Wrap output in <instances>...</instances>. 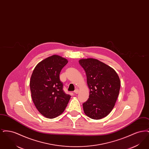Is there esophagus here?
Here are the masks:
<instances>
[{"label":"esophagus","mask_w":149,"mask_h":149,"mask_svg":"<svg viewBox=\"0 0 149 149\" xmlns=\"http://www.w3.org/2000/svg\"><path fill=\"white\" fill-rule=\"evenodd\" d=\"M79 89H76L75 91H74V93L75 94H78L79 93Z\"/></svg>","instance_id":"esophagus-1"}]
</instances>
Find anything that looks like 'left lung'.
<instances>
[{"instance_id": "left-lung-1", "label": "left lung", "mask_w": 149, "mask_h": 149, "mask_svg": "<svg viewBox=\"0 0 149 149\" xmlns=\"http://www.w3.org/2000/svg\"><path fill=\"white\" fill-rule=\"evenodd\" d=\"M79 63L85 70L89 98L83 104L85 114L100 120L110 113L120 89V79L113 69L97 59L82 58Z\"/></svg>"}]
</instances>
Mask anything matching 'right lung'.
Here are the masks:
<instances>
[{"mask_svg":"<svg viewBox=\"0 0 149 149\" xmlns=\"http://www.w3.org/2000/svg\"><path fill=\"white\" fill-rule=\"evenodd\" d=\"M68 61L54 55L36 66L30 79L32 99L38 112L48 118H54L64 112L71 96L66 94L60 80V73Z\"/></svg>","mask_w":149,"mask_h":149,"instance_id":"obj_1","label":"right lung"}]
</instances>
